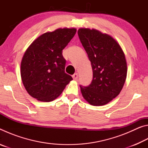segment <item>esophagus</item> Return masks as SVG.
<instances>
[{
	"label": "esophagus",
	"instance_id": "obj_1",
	"mask_svg": "<svg viewBox=\"0 0 148 148\" xmlns=\"http://www.w3.org/2000/svg\"><path fill=\"white\" fill-rule=\"evenodd\" d=\"M72 77H73L74 79H77L78 78V74L77 73H75L73 75H72Z\"/></svg>",
	"mask_w": 148,
	"mask_h": 148
}]
</instances>
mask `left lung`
I'll return each instance as SVG.
<instances>
[{
	"label": "left lung",
	"instance_id": "8db88e82",
	"mask_svg": "<svg viewBox=\"0 0 148 148\" xmlns=\"http://www.w3.org/2000/svg\"><path fill=\"white\" fill-rule=\"evenodd\" d=\"M79 40L91 61L92 79L80 86L84 98L93 106H102L119 94L127 77L125 54L115 40L97 30L79 29Z\"/></svg>",
	"mask_w": 148,
	"mask_h": 148
}]
</instances>
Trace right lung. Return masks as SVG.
Here are the masks:
<instances>
[{"label": "right lung", "mask_w": 148, "mask_h": 148, "mask_svg": "<svg viewBox=\"0 0 148 148\" xmlns=\"http://www.w3.org/2000/svg\"><path fill=\"white\" fill-rule=\"evenodd\" d=\"M76 29L46 32L32 42L21 64L22 82L28 93L42 102H51L72 79L65 73L62 50L74 36Z\"/></svg>", "instance_id": "right-lung-1"}]
</instances>
